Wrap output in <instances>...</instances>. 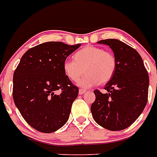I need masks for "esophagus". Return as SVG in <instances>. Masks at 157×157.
Wrapping results in <instances>:
<instances>
[{
  "label": "esophagus",
  "mask_w": 157,
  "mask_h": 157,
  "mask_svg": "<svg viewBox=\"0 0 157 157\" xmlns=\"http://www.w3.org/2000/svg\"><path fill=\"white\" fill-rule=\"evenodd\" d=\"M86 92V90H84V89H80L79 90V94L80 95H83V94H85Z\"/></svg>",
  "instance_id": "esophagus-1"
}]
</instances>
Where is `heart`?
Here are the masks:
<instances>
[{
    "mask_svg": "<svg viewBox=\"0 0 157 157\" xmlns=\"http://www.w3.org/2000/svg\"><path fill=\"white\" fill-rule=\"evenodd\" d=\"M116 69V60L110 52L94 46H86L75 52L73 59L63 63L64 72L70 80L77 81L84 72L86 74L77 82V86L84 88L92 87L98 83L110 81Z\"/></svg>",
    "mask_w": 157,
    "mask_h": 157,
    "instance_id": "obj_1",
    "label": "heart"
}]
</instances>
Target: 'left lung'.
I'll use <instances>...</instances> for the list:
<instances>
[{"label":"left lung","instance_id":"obj_1","mask_svg":"<svg viewBox=\"0 0 157 157\" xmlns=\"http://www.w3.org/2000/svg\"><path fill=\"white\" fill-rule=\"evenodd\" d=\"M112 48L116 69L105 86L106 93L95 90L92 117L103 128L118 131L128 128L141 114L148 99L149 75L141 56L118 39L98 42Z\"/></svg>","mask_w":157,"mask_h":157}]
</instances>
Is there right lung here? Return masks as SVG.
Instances as JSON below:
<instances>
[{
    "label": "right lung",
    "mask_w": 157,
    "mask_h": 157,
    "mask_svg": "<svg viewBox=\"0 0 157 157\" xmlns=\"http://www.w3.org/2000/svg\"><path fill=\"white\" fill-rule=\"evenodd\" d=\"M80 46L46 42L21 58L13 75V100L22 118L38 131L55 132L68 120L78 88L65 75L63 63Z\"/></svg>",
    "instance_id": "right-lung-1"
}]
</instances>
